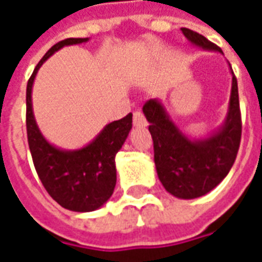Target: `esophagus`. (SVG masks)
Instances as JSON below:
<instances>
[{
  "mask_svg": "<svg viewBox=\"0 0 262 262\" xmlns=\"http://www.w3.org/2000/svg\"><path fill=\"white\" fill-rule=\"evenodd\" d=\"M133 123L136 126H146L147 125V120L144 118V115H143L142 111H136L135 114H133Z\"/></svg>",
  "mask_w": 262,
  "mask_h": 262,
  "instance_id": "esophagus-1",
  "label": "esophagus"
}]
</instances>
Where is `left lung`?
I'll use <instances>...</instances> for the list:
<instances>
[{
  "label": "left lung",
  "mask_w": 262,
  "mask_h": 262,
  "mask_svg": "<svg viewBox=\"0 0 262 262\" xmlns=\"http://www.w3.org/2000/svg\"><path fill=\"white\" fill-rule=\"evenodd\" d=\"M181 31L193 45L222 53L219 46L198 32L187 28ZM143 112L150 123L157 174L167 192L181 199H193L210 192L223 181L236 161L242 140V112L234 73L226 123L209 139L191 140L182 135L157 99H148Z\"/></svg>",
  "instance_id": "obj_1"
}]
</instances>
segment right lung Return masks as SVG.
Masks as SVG:
<instances>
[{
    "mask_svg": "<svg viewBox=\"0 0 262 262\" xmlns=\"http://www.w3.org/2000/svg\"><path fill=\"white\" fill-rule=\"evenodd\" d=\"M88 37H69L56 43L33 70L26 85V133L33 165L43 187L63 208L74 212H91L101 208L116 185L115 156L132 129V114L105 126L98 137L75 151L56 148L39 132L32 112V85L37 70L63 46L86 42Z\"/></svg>",
    "mask_w": 262,
    "mask_h": 262,
    "instance_id": "right-lung-1",
    "label": "right lung"
}]
</instances>
